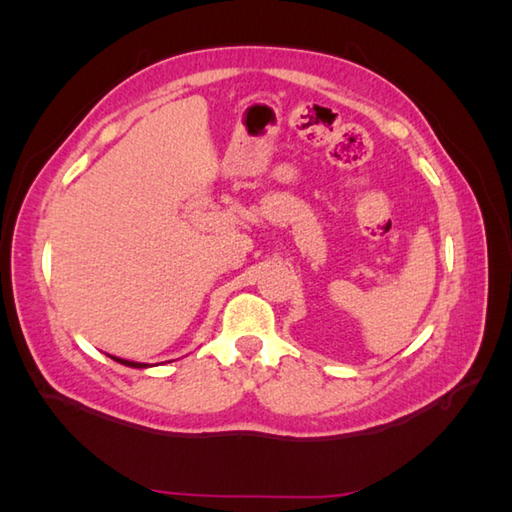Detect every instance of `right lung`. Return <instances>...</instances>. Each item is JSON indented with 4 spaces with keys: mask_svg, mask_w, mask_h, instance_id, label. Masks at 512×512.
I'll list each match as a JSON object with an SVG mask.
<instances>
[{
    "mask_svg": "<svg viewBox=\"0 0 512 512\" xmlns=\"http://www.w3.org/2000/svg\"><path fill=\"white\" fill-rule=\"evenodd\" d=\"M114 361H118L121 365H127V367H136V369H145L149 367L147 363H136V361H125V358H114Z\"/></svg>",
    "mask_w": 512,
    "mask_h": 512,
    "instance_id": "obj_1",
    "label": "right lung"
}]
</instances>
